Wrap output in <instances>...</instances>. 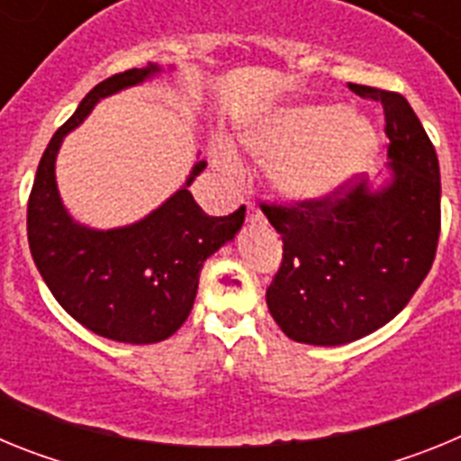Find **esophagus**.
Returning a JSON list of instances; mask_svg holds the SVG:
<instances>
[{
  "label": "esophagus",
  "mask_w": 461,
  "mask_h": 461,
  "mask_svg": "<svg viewBox=\"0 0 461 461\" xmlns=\"http://www.w3.org/2000/svg\"><path fill=\"white\" fill-rule=\"evenodd\" d=\"M247 219L249 221H263V214H260V210L254 203H247Z\"/></svg>",
  "instance_id": "esophagus-1"
}]
</instances>
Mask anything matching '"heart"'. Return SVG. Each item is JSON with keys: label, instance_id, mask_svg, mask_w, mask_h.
<instances>
[{"label": "heart", "instance_id": "obj_1", "mask_svg": "<svg viewBox=\"0 0 461 461\" xmlns=\"http://www.w3.org/2000/svg\"><path fill=\"white\" fill-rule=\"evenodd\" d=\"M240 142L270 161L272 180L284 194L304 201L335 194L376 149L367 122L335 105L281 108L256 117L240 129ZM221 157L233 161L230 149H221Z\"/></svg>", "mask_w": 461, "mask_h": 461}]
</instances>
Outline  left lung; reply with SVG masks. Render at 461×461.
Wrapping results in <instances>:
<instances>
[{"label": "left lung", "mask_w": 461, "mask_h": 461, "mask_svg": "<svg viewBox=\"0 0 461 461\" xmlns=\"http://www.w3.org/2000/svg\"><path fill=\"white\" fill-rule=\"evenodd\" d=\"M348 87L383 105L388 185L372 191L348 180L319 201L260 203L284 242L267 309L300 344H348L393 321L431 270L441 233L437 149L409 101Z\"/></svg>", "instance_id": "8db88e82"}]
</instances>
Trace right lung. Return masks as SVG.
<instances>
[{"label":"right lung","mask_w":461,"mask_h":461,"mask_svg":"<svg viewBox=\"0 0 461 461\" xmlns=\"http://www.w3.org/2000/svg\"><path fill=\"white\" fill-rule=\"evenodd\" d=\"M158 71L157 64L129 68L96 85L48 142L27 203L32 258L57 303L87 330L124 344H157L182 328L203 263L235 238L247 212L242 205L228 217H210L201 210L186 189L205 168L198 161L180 191L131 226L92 230L68 217L55 182L64 136L96 101Z\"/></svg>","instance_id":"right-lung-1"}]
</instances>
